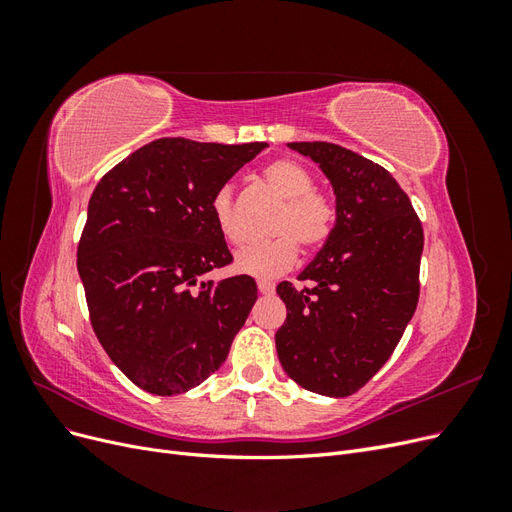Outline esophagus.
<instances>
[{
  "mask_svg": "<svg viewBox=\"0 0 512 512\" xmlns=\"http://www.w3.org/2000/svg\"><path fill=\"white\" fill-rule=\"evenodd\" d=\"M258 292L265 294V297H269V294L275 292V284H273V282H267V280H260V282H258Z\"/></svg>",
  "mask_w": 512,
  "mask_h": 512,
  "instance_id": "esophagus-1",
  "label": "esophagus"
}]
</instances>
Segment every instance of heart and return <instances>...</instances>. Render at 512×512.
I'll use <instances>...</instances> for the list:
<instances>
[{
  "instance_id": "obj_1",
  "label": "heart",
  "mask_w": 512,
  "mask_h": 512,
  "mask_svg": "<svg viewBox=\"0 0 512 512\" xmlns=\"http://www.w3.org/2000/svg\"><path fill=\"white\" fill-rule=\"evenodd\" d=\"M265 181L286 200V205L273 226L277 237L245 247L235 256V269L252 277H277L286 273L299 256V243L305 250H314L329 239L335 224L333 203L314 190L316 181L303 164L275 160L265 168ZM211 211L222 237L230 243H239L230 185H222L213 194Z\"/></svg>"
}]
</instances>
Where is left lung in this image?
<instances>
[{
    "label": "left lung",
    "mask_w": 512,
    "mask_h": 512,
    "mask_svg": "<svg viewBox=\"0 0 512 512\" xmlns=\"http://www.w3.org/2000/svg\"><path fill=\"white\" fill-rule=\"evenodd\" d=\"M331 181L335 226L299 275L277 286L275 333L286 374L303 389L348 397L389 361L418 303L423 228L389 170L333 143H288Z\"/></svg>",
    "instance_id": "obj_1"
}]
</instances>
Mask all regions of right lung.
<instances>
[{
    "instance_id": "1",
    "label": "right lung",
    "mask_w": 512,
    "mask_h": 512,
    "mask_svg": "<svg viewBox=\"0 0 512 512\" xmlns=\"http://www.w3.org/2000/svg\"><path fill=\"white\" fill-rule=\"evenodd\" d=\"M265 147L160 138L119 162L89 198L76 267L91 327L147 393L205 382L250 316L252 277L205 280L232 260L211 200Z\"/></svg>"
}]
</instances>
